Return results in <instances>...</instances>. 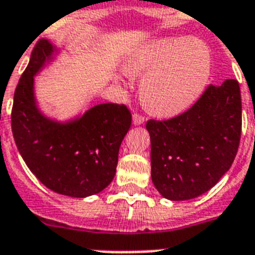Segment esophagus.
<instances>
[{"label": "esophagus", "instance_id": "34e87169", "mask_svg": "<svg viewBox=\"0 0 255 255\" xmlns=\"http://www.w3.org/2000/svg\"><path fill=\"white\" fill-rule=\"evenodd\" d=\"M132 121H133L134 126H140L145 122V118L140 115V114H133V117H132Z\"/></svg>", "mask_w": 255, "mask_h": 255}]
</instances>
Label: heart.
<instances>
[{"label": "heart", "mask_w": 255, "mask_h": 255, "mask_svg": "<svg viewBox=\"0 0 255 255\" xmlns=\"http://www.w3.org/2000/svg\"><path fill=\"white\" fill-rule=\"evenodd\" d=\"M128 69L144 76L142 105L158 117H174L191 107L211 74V53L204 43L188 38H166L144 45L129 60Z\"/></svg>", "instance_id": "heart-1"}]
</instances>
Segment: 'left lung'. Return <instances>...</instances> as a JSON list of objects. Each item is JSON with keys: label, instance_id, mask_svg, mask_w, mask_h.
Here are the masks:
<instances>
[{"label": "left lung", "instance_id": "1", "mask_svg": "<svg viewBox=\"0 0 255 255\" xmlns=\"http://www.w3.org/2000/svg\"><path fill=\"white\" fill-rule=\"evenodd\" d=\"M241 92L236 80L210 85L181 115L146 123L152 182L169 200H188L231 169L241 137Z\"/></svg>", "mask_w": 255, "mask_h": 255}]
</instances>
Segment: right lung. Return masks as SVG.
Masks as SVG:
<instances>
[{"mask_svg": "<svg viewBox=\"0 0 255 255\" xmlns=\"http://www.w3.org/2000/svg\"><path fill=\"white\" fill-rule=\"evenodd\" d=\"M55 51L47 39L32 49L14 93L11 129L20 156L45 187L61 195L86 198L105 190L115 177L119 148L132 115L117 103L97 105L65 123L43 115L35 99L34 77Z\"/></svg>", "mask_w": 255, "mask_h": 255, "instance_id": "right-lung-1", "label": "right lung"}]
</instances>
